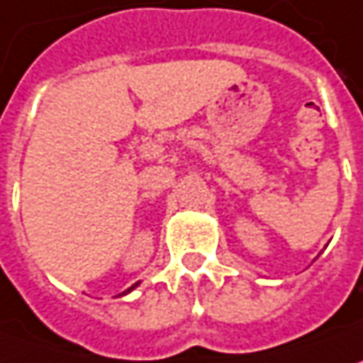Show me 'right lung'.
<instances>
[{"label":"right lung","mask_w":363,"mask_h":363,"mask_svg":"<svg viewBox=\"0 0 363 363\" xmlns=\"http://www.w3.org/2000/svg\"><path fill=\"white\" fill-rule=\"evenodd\" d=\"M137 285H139V283H135V285H133V286H129V289H127V291H125V293H123V295H127V293H131L133 289H135V286H137Z\"/></svg>","instance_id":"obj_1"}]
</instances>
